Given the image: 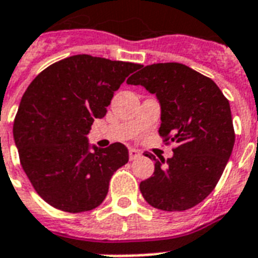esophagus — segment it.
I'll return each instance as SVG.
<instances>
[{"label": "esophagus", "mask_w": 258, "mask_h": 258, "mask_svg": "<svg viewBox=\"0 0 258 258\" xmlns=\"http://www.w3.org/2000/svg\"><path fill=\"white\" fill-rule=\"evenodd\" d=\"M128 154H130V159L134 161V159H137V158L141 155V151H138L137 149H130Z\"/></svg>", "instance_id": "34e87169"}]
</instances>
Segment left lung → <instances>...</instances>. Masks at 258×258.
Returning a JSON list of instances; mask_svg holds the SVG:
<instances>
[{
	"label": "left lung",
	"instance_id": "left-lung-1",
	"mask_svg": "<svg viewBox=\"0 0 258 258\" xmlns=\"http://www.w3.org/2000/svg\"><path fill=\"white\" fill-rule=\"evenodd\" d=\"M155 93L161 104L159 135L178 143L165 162L154 155L153 176L139 187L151 206L165 212L191 209L213 191L234 146L228 99L212 79L179 62L139 68L127 80Z\"/></svg>",
	"mask_w": 258,
	"mask_h": 258
}]
</instances>
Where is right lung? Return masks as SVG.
I'll use <instances>...</instances> for the list:
<instances>
[{
    "label": "right lung",
    "mask_w": 258,
    "mask_h": 258,
    "mask_svg": "<svg viewBox=\"0 0 258 258\" xmlns=\"http://www.w3.org/2000/svg\"><path fill=\"white\" fill-rule=\"evenodd\" d=\"M138 68L76 54L49 66L29 84L14 119V143L30 183L50 206L82 213L104 201L112 174L128 162V150L119 142L107 149L91 146L87 135Z\"/></svg>",
    "instance_id": "right-lung-1"
}]
</instances>
